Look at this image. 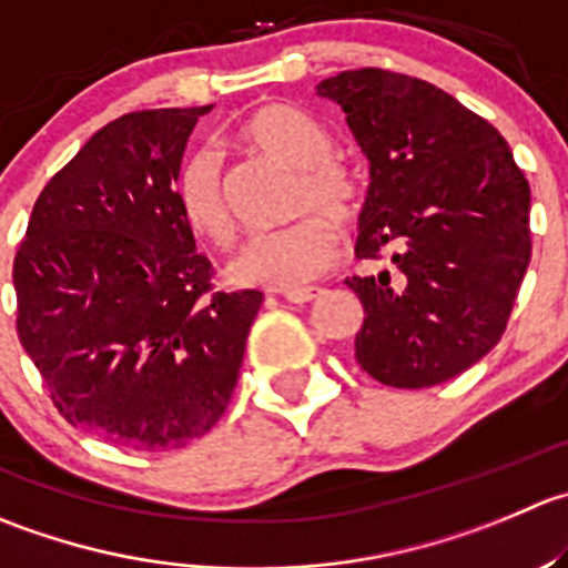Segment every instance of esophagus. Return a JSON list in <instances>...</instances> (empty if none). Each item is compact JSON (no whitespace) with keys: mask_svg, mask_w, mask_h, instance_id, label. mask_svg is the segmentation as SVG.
I'll use <instances>...</instances> for the list:
<instances>
[{"mask_svg":"<svg viewBox=\"0 0 568 568\" xmlns=\"http://www.w3.org/2000/svg\"><path fill=\"white\" fill-rule=\"evenodd\" d=\"M324 294V288H316V285H311V288H294V291H285V300L294 302V305H307V302H316L318 296Z\"/></svg>","mask_w":568,"mask_h":568,"instance_id":"esophagus-1","label":"esophagus"}]
</instances>
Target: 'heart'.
I'll return each instance as SVG.
<instances>
[{
	"label": "heart",
	"instance_id": "b5f03b06",
	"mask_svg": "<svg viewBox=\"0 0 568 568\" xmlns=\"http://www.w3.org/2000/svg\"><path fill=\"white\" fill-rule=\"evenodd\" d=\"M235 138L246 150L296 169L291 216L302 219L246 241L227 263L230 280L246 288L294 291L322 277L341 252L338 233L326 219L346 227L361 213L357 169L349 158L329 150L327 126L294 104L272 102L252 110ZM174 200L191 233L216 246L230 244L235 219L222 163L211 150H196L185 158L174 180Z\"/></svg>",
	"mask_w": 568,
	"mask_h": 568
}]
</instances>
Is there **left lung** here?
<instances>
[{"label":"left lung","mask_w":568,"mask_h":568,"mask_svg":"<svg viewBox=\"0 0 568 568\" xmlns=\"http://www.w3.org/2000/svg\"><path fill=\"white\" fill-rule=\"evenodd\" d=\"M366 152L355 255L396 272L346 277L363 302L355 357L390 388L475 366L508 327L530 263V185L497 126L442 88L388 69L318 82Z\"/></svg>","instance_id":"8db88e82"}]
</instances>
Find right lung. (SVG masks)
Returning a JSON list of instances; mask_svg holds the SVG:
<instances>
[{"label":"right lung","instance_id":"1","mask_svg":"<svg viewBox=\"0 0 568 568\" xmlns=\"http://www.w3.org/2000/svg\"><path fill=\"white\" fill-rule=\"evenodd\" d=\"M205 108L124 113L43 185L13 261L16 333L60 416L180 449L227 410L261 291L224 294L174 200Z\"/></svg>","mask_w":568,"mask_h":568}]
</instances>
